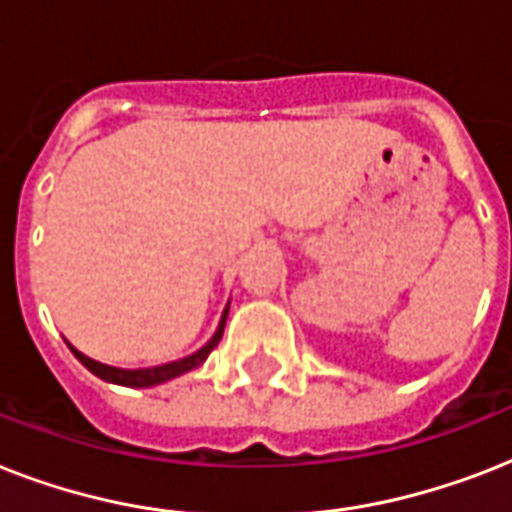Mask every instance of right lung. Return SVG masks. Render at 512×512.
Listing matches in <instances>:
<instances>
[{"mask_svg":"<svg viewBox=\"0 0 512 512\" xmlns=\"http://www.w3.org/2000/svg\"><path fill=\"white\" fill-rule=\"evenodd\" d=\"M225 319H228V308H225L223 319H220V327H217L215 337L204 345L201 350H196L193 356L188 358H180V361H172V364H162V366H151V369H116V366H106L100 364V361H92V358H87L84 353H79L76 348H71V353H74L79 361H82L87 369H90L95 377H100V380L106 382H114V385H127V388H151V385H159V382H167L172 380V377H177V374H185L191 372V369H196L199 364H204L207 361V356L212 353V348H217V342H220V337H223V329H225Z\"/></svg>","mask_w":512,"mask_h":512,"instance_id":"1","label":"right lung"}]
</instances>
